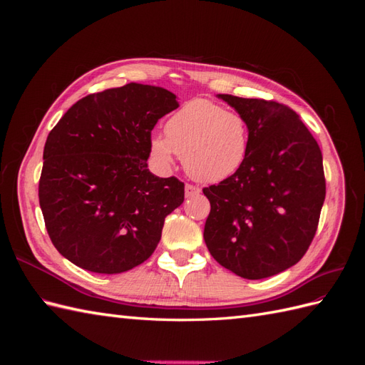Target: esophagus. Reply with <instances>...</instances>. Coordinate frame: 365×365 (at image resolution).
I'll return each mask as SVG.
<instances>
[{"label": "esophagus", "mask_w": 365, "mask_h": 365, "mask_svg": "<svg viewBox=\"0 0 365 365\" xmlns=\"http://www.w3.org/2000/svg\"><path fill=\"white\" fill-rule=\"evenodd\" d=\"M200 193H201L200 187L192 185V184H185V197H193V196L200 195Z\"/></svg>", "instance_id": "1"}]
</instances>
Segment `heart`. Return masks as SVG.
<instances>
[{
  "instance_id": "1",
  "label": "heart",
  "mask_w": 365,
  "mask_h": 365,
  "mask_svg": "<svg viewBox=\"0 0 365 365\" xmlns=\"http://www.w3.org/2000/svg\"><path fill=\"white\" fill-rule=\"evenodd\" d=\"M248 146L244 117L205 98L182 105L165 123V137L150 138V152L161 165H170L180 153L185 170L202 182H219L235 175L247 158Z\"/></svg>"
}]
</instances>
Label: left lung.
<instances>
[{
    "label": "left lung",
    "mask_w": 365,
    "mask_h": 365,
    "mask_svg": "<svg viewBox=\"0 0 365 365\" xmlns=\"http://www.w3.org/2000/svg\"><path fill=\"white\" fill-rule=\"evenodd\" d=\"M217 97L247 121L250 146L235 175L202 190L212 205L204 240L239 277L267 279L300 260L315 236L326 197L323 155L291 108Z\"/></svg>",
    "instance_id": "8db88e82"
}]
</instances>
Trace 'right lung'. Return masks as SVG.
<instances>
[{
  "mask_svg": "<svg viewBox=\"0 0 365 365\" xmlns=\"http://www.w3.org/2000/svg\"><path fill=\"white\" fill-rule=\"evenodd\" d=\"M180 106L161 86L130 82L76 102L43 148L39 205L53 245L91 272L118 274L155 251L184 184L148 169L150 132Z\"/></svg>",
  "mask_w": 365,
  "mask_h": 365,
  "instance_id": "obj_1",
  "label": "right lung"
}]
</instances>
